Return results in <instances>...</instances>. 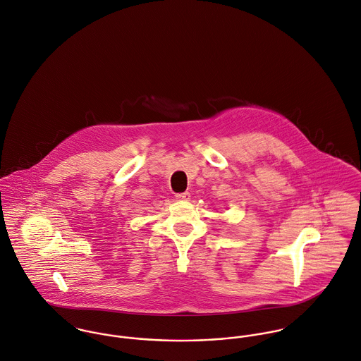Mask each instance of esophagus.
Instances as JSON below:
<instances>
[{
  "mask_svg": "<svg viewBox=\"0 0 361 361\" xmlns=\"http://www.w3.org/2000/svg\"><path fill=\"white\" fill-rule=\"evenodd\" d=\"M178 200H183V202H188L190 199V193L189 192H183V193H176L175 196Z\"/></svg>",
  "mask_w": 361,
  "mask_h": 361,
  "instance_id": "34e87169",
  "label": "esophagus"
}]
</instances>
